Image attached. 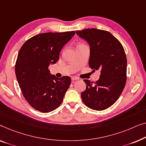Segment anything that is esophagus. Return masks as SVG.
Masks as SVG:
<instances>
[{
	"mask_svg": "<svg viewBox=\"0 0 146 146\" xmlns=\"http://www.w3.org/2000/svg\"><path fill=\"white\" fill-rule=\"evenodd\" d=\"M71 80H72L73 81H77V80H79V78L76 77H71Z\"/></svg>",
	"mask_w": 146,
	"mask_h": 146,
	"instance_id": "obj_1",
	"label": "esophagus"
}]
</instances>
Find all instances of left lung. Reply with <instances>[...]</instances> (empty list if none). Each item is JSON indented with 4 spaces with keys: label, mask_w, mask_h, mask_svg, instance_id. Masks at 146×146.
I'll use <instances>...</instances> for the list:
<instances>
[{
    "label": "left lung",
    "mask_w": 146,
    "mask_h": 146,
    "mask_svg": "<svg viewBox=\"0 0 146 146\" xmlns=\"http://www.w3.org/2000/svg\"><path fill=\"white\" fill-rule=\"evenodd\" d=\"M89 43V65L100 71L95 83L84 79L85 91L81 98L86 106L95 110H105L118 100L126 82L127 59L120 42L110 32L96 28L76 31Z\"/></svg>",
    "instance_id": "obj_1"
}]
</instances>
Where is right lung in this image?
Segmentation results:
<instances>
[{
  "label": "right lung",
  "instance_id": "add662e5",
  "mask_svg": "<svg viewBox=\"0 0 146 146\" xmlns=\"http://www.w3.org/2000/svg\"><path fill=\"white\" fill-rule=\"evenodd\" d=\"M75 34L43 33L30 38L20 48L15 65L16 79L24 97L38 111L46 113L57 108L69 89L71 78L52 75L48 67L59 60L61 50Z\"/></svg>",
  "mask_w": 146,
  "mask_h": 146
}]
</instances>
